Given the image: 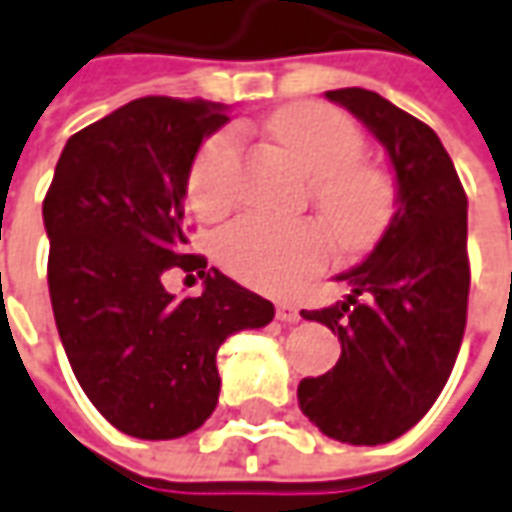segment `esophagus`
Wrapping results in <instances>:
<instances>
[{"label":"esophagus","instance_id":"34e87169","mask_svg":"<svg viewBox=\"0 0 512 512\" xmlns=\"http://www.w3.org/2000/svg\"><path fill=\"white\" fill-rule=\"evenodd\" d=\"M277 319L285 322V325H297V322L302 319V314L294 302H280V305H277Z\"/></svg>","mask_w":512,"mask_h":512}]
</instances>
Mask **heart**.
I'll return each instance as SVG.
<instances>
[{
  "label": "heart",
  "mask_w": 512,
  "mask_h": 512,
  "mask_svg": "<svg viewBox=\"0 0 512 512\" xmlns=\"http://www.w3.org/2000/svg\"><path fill=\"white\" fill-rule=\"evenodd\" d=\"M269 131L314 176L311 198L342 249L361 252L387 232L395 184L384 170L358 162L364 137L344 114L319 103H294L271 117ZM238 162L241 139L235 131H218L198 148L187 173V196L201 215H218L232 204ZM218 257L246 285L285 294L328 263L330 235L311 218L246 215L221 232Z\"/></svg>",
  "instance_id": "1"
}]
</instances>
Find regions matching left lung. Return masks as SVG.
Masks as SVG:
<instances>
[{"label":"left lung","instance_id":"8db88e82","mask_svg":"<svg viewBox=\"0 0 512 512\" xmlns=\"http://www.w3.org/2000/svg\"><path fill=\"white\" fill-rule=\"evenodd\" d=\"M387 148L395 212L342 305L302 311L342 342L336 367L297 387L305 417L339 443L381 446L431 409L460 353L468 314V198L440 137L370 89H333Z\"/></svg>","mask_w":512,"mask_h":512}]
</instances>
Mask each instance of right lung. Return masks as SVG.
<instances>
[{
  "label": "right lung",
  "instance_id": "add662e5",
  "mask_svg": "<svg viewBox=\"0 0 512 512\" xmlns=\"http://www.w3.org/2000/svg\"><path fill=\"white\" fill-rule=\"evenodd\" d=\"M227 120L207 100H131L66 139L44 198L66 358L97 412L139 440L196 431L221 392L218 347L274 319L269 300L184 255L187 173ZM173 265L205 277L198 298L164 291Z\"/></svg>",
  "mask_w": 512,
  "mask_h": 512
}]
</instances>
